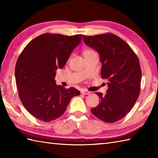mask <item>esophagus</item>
<instances>
[{"label": "esophagus", "mask_w": 158, "mask_h": 158, "mask_svg": "<svg viewBox=\"0 0 158 158\" xmlns=\"http://www.w3.org/2000/svg\"><path fill=\"white\" fill-rule=\"evenodd\" d=\"M81 94H85V95H88L90 93H91L90 92L88 91V90H81Z\"/></svg>", "instance_id": "34e87169"}]
</instances>
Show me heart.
I'll return each mask as SVG.
<instances>
[{"mask_svg": "<svg viewBox=\"0 0 158 158\" xmlns=\"http://www.w3.org/2000/svg\"><path fill=\"white\" fill-rule=\"evenodd\" d=\"M92 52H94L93 50H86V51L84 52V53H92Z\"/></svg>", "mask_w": 158, "mask_h": 158, "instance_id": "1", "label": "heart"}]
</instances>
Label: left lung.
Here are the masks:
<instances>
[{
  "label": "left lung",
  "instance_id": "left-lung-1",
  "mask_svg": "<svg viewBox=\"0 0 158 158\" xmlns=\"http://www.w3.org/2000/svg\"><path fill=\"white\" fill-rule=\"evenodd\" d=\"M83 38L87 45L98 52L101 77L108 81L105 96L96 93L100 103L91 111L103 122H116L127 115L139 98L142 75L139 58L127 43L111 33Z\"/></svg>",
  "mask_w": 158,
  "mask_h": 158
}]
</instances>
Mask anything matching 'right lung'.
<instances>
[{
	"label": "right lung",
	"instance_id": "obj_1",
	"mask_svg": "<svg viewBox=\"0 0 158 158\" xmlns=\"http://www.w3.org/2000/svg\"><path fill=\"white\" fill-rule=\"evenodd\" d=\"M82 35L45 33L32 39L17 60L15 76L19 99L32 115L43 122L55 120L65 112L80 92L56 84V70L66 64Z\"/></svg>",
	"mask_w": 158,
	"mask_h": 158
}]
</instances>
